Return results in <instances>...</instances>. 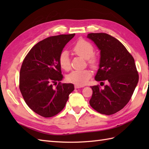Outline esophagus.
<instances>
[{"label":"esophagus","instance_id":"esophagus-1","mask_svg":"<svg viewBox=\"0 0 149 149\" xmlns=\"http://www.w3.org/2000/svg\"><path fill=\"white\" fill-rule=\"evenodd\" d=\"M74 87H75V88H83V87H84V86H81V85L75 84Z\"/></svg>","mask_w":149,"mask_h":149}]
</instances>
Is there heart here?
<instances>
[{"label": "heart", "mask_w": 149, "mask_h": 149, "mask_svg": "<svg viewBox=\"0 0 149 149\" xmlns=\"http://www.w3.org/2000/svg\"><path fill=\"white\" fill-rule=\"evenodd\" d=\"M73 51L76 55L86 59L88 64L92 68H97L99 66V59L94 55V47L90 42L83 39L79 40L73 47ZM59 64L61 68L66 71L70 69V60L66 51H63L59 54ZM91 75L92 72L89 69L74 70L66 76V80L70 83L82 86L87 83Z\"/></svg>", "instance_id": "heart-1"}]
</instances>
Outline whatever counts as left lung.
<instances>
[{"label":"left lung","instance_id":"8db88e82","mask_svg":"<svg viewBox=\"0 0 149 149\" xmlns=\"http://www.w3.org/2000/svg\"><path fill=\"white\" fill-rule=\"evenodd\" d=\"M100 50L97 81L106 82L104 88L91 86L90 104L103 115L115 114L126 106L138 83L139 75L133 57L119 41L106 33H90L87 36Z\"/></svg>","mask_w":149,"mask_h":149}]
</instances>
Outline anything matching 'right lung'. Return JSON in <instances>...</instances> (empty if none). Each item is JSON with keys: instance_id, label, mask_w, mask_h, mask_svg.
I'll use <instances>...</instances> for the list:
<instances>
[{"instance_id": "right-lung-1", "label": "right lung", "mask_w": 149, "mask_h": 149, "mask_svg": "<svg viewBox=\"0 0 149 149\" xmlns=\"http://www.w3.org/2000/svg\"><path fill=\"white\" fill-rule=\"evenodd\" d=\"M74 36L61 34L47 38L30 50L22 63L19 79L22 97L30 109L45 118L61 112L74 90L73 84L60 82L63 77L59 64V54Z\"/></svg>"}]
</instances>
